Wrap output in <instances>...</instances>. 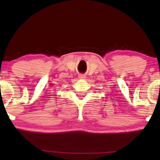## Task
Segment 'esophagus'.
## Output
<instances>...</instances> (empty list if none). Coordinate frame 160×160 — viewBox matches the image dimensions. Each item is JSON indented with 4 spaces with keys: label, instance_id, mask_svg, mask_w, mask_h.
<instances>
[{
    "label": "esophagus",
    "instance_id": "esophagus-1",
    "mask_svg": "<svg viewBox=\"0 0 160 160\" xmlns=\"http://www.w3.org/2000/svg\"><path fill=\"white\" fill-rule=\"evenodd\" d=\"M78 78H79L80 79H85L86 76H85V75H84V74H80L79 75H78Z\"/></svg>",
    "mask_w": 160,
    "mask_h": 160
}]
</instances>
